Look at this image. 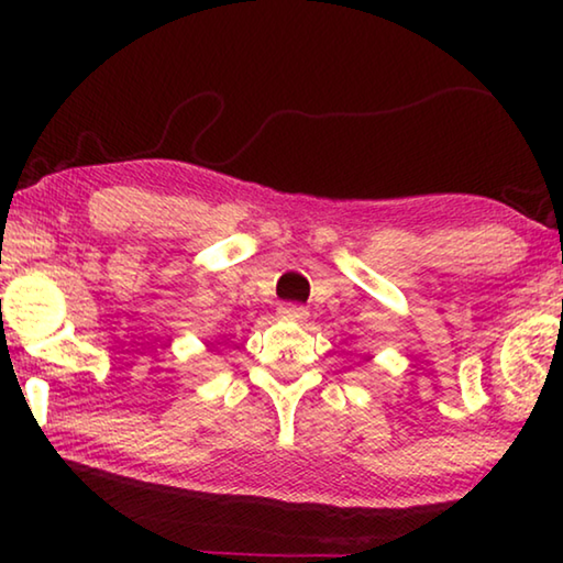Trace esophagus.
<instances>
[{
  "mask_svg": "<svg viewBox=\"0 0 563 563\" xmlns=\"http://www.w3.org/2000/svg\"><path fill=\"white\" fill-rule=\"evenodd\" d=\"M278 312H280L283 320H305V318H308V310H305L302 305L285 302V305H280Z\"/></svg>",
  "mask_w": 563,
  "mask_h": 563,
  "instance_id": "obj_1",
  "label": "esophagus"
}]
</instances>
